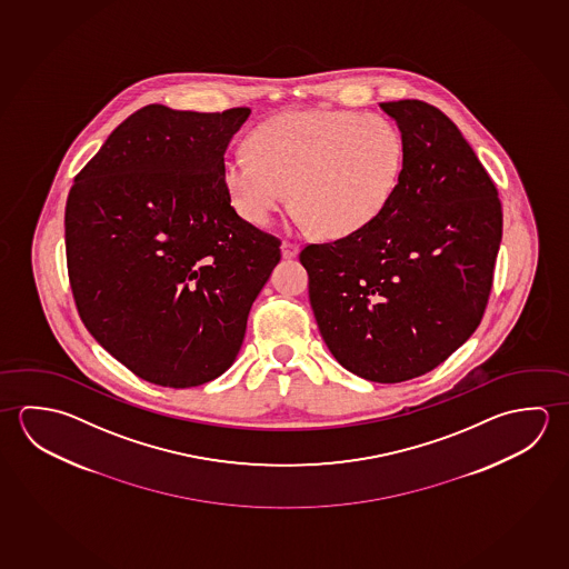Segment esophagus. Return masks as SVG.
Returning <instances> with one entry per match:
<instances>
[{"label":"esophagus","mask_w":569,"mask_h":569,"mask_svg":"<svg viewBox=\"0 0 569 569\" xmlns=\"http://www.w3.org/2000/svg\"><path fill=\"white\" fill-rule=\"evenodd\" d=\"M300 247L297 242L292 241H282L280 242V252H282V257L284 259H292V257H297L299 254Z\"/></svg>","instance_id":"esophagus-1"}]
</instances>
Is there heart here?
I'll return each instance as SVG.
<instances>
[{"label": "heart", "instance_id": "b5f03b06", "mask_svg": "<svg viewBox=\"0 0 569 569\" xmlns=\"http://www.w3.org/2000/svg\"><path fill=\"white\" fill-rule=\"evenodd\" d=\"M251 154H227L221 183L244 221L267 224L292 197L330 239L365 231L395 199L405 141L392 121L342 109L292 111L252 133Z\"/></svg>", "mask_w": 569, "mask_h": 569}]
</instances>
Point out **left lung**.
I'll list each match as a JSON object with an SVG mask.
<instances>
[{
  "mask_svg": "<svg viewBox=\"0 0 569 569\" xmlns=\"http://www.w3.org/2000/svg\"><path fill=\"white\" fill-rule=\"evenodd\" d=\"M405 141L395 199L365 231L300 262L328 350L396 385L430 372L480 325L501 241L498 189L460 129L418 99L380 103Z\"/></svg>",
  "mask_w": 569,
  "mask_h": 569,
  "instance_id": "8db88e82",
  "label": "left lung"
}]
</instances>
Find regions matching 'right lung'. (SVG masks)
<instances>
[{"mask_svg": "<svg viewBox=\"0 0 569 569\" xmlns=\"http://www.w3.org/2000/svg\"><path fill=\"white\" fill-rule=\"evenodd\" d=\"M249 116V107H143L69 191L66 249L79 317L147 382L191 388L231 367L280 260L279 241L242 221L221 183L224 151Z\"/></svg>", "mask_w": 569, "mask_h": 569, "instance_id": "add662e5", "label": "right lung"}]
</instances>
